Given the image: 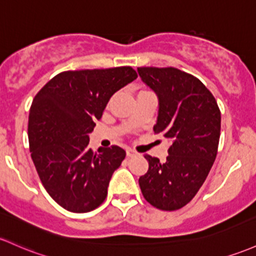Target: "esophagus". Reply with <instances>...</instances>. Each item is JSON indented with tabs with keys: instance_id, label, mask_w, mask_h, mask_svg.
Listing matches in <instances>:
<instances>
[{
	"instance_id": "1",
	"label": "esophagus",
	"mask_w": 256,
	"mask_h": 256,
	"mask_svg": "<svg viewBox=\"0 0 256 256\" xmlns=\"http://www.w3.org/2000/svg\"><path fill=\"white\" fill-rule=\"evenodd\" d=\"M126 154H128V156H136V152H134L132 150H126Z\"/></svg>"
}]
</instances>
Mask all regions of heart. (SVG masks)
I'll list each match as a JSON object with an SVG mask.
<instances>
[{
  "label": "heart",
  "mask_w": 256,
  "mask_h": 256,
  "mask_svg": "<svg viewBox=\"0 0 256 256\" xmlns=\"http://www.w3.org/2000/svg\"><path fill=\"white\" fill-rule=\"evenodd\" d=\"M141 92H143V91H141Z\"/></svg>",
  "instance_id": "obj_1"
}]
</instances>
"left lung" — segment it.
<instances>
[{
  "label": "left lung",
  "instance_id": "left-lung-1",
  "mask_svg": "<svg viewBox=\"0 0 256 256\" xmlns=\"http://www.w3.org/2000/svg\"><path fill=\"white\" fill-rule=\"evenodd\" d=\"M156 92L159 110L154 134L171 142L165 162L146 154L148 171L138 180L146 200L172 212L192 200L206 181L218 154L221 113L200 80L176 68H137Z\"/></svg>",
  "mask_w": 256,
  "mask_h": 256
}]
</instances>
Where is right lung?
Here are the masks:
<instances>
[{
  "label": "right lung",
  "mask_w": 256,
  "mask_h": 256,
  "mask_svg": "<svg viewBox=\"0 0 256 256\" xmlns=\"http://www.w3.org/2000/svg\"><path fill=\"white\" fill-rule=\"evenodd\" d=\"M136 78L131 66L69 70L34 98L28 126L34 165L47 193L68 212H88L104 202L126 152L112 146L94 153L88 134L110 97Z\"/></svg>",
  "instance_id": "1"
}]
</instances>
